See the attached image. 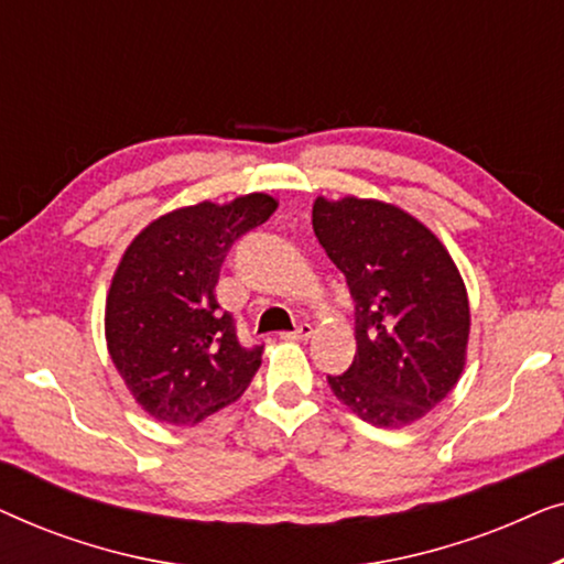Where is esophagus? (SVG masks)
<instances>
[{"label":"esophagus","instance_id":"1","mask_svg":"<svg viewBox=\"0 0 564 564\" xmlns=\"http://www.w3.org/2000/svg\"><path fill=\"white\" fill-rule=\"evenodd\" d=\"M284 338H292V341H307V338L313 336V326L311 323H300L295 330H290V334H282Z\"/></svg>","mask_w":564,"mask_h":564}]
</instances>
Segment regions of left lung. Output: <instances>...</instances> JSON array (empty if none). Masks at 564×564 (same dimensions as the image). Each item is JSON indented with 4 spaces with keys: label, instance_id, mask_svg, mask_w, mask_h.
Returning <instances> with one entry per match:
<instances>
[{
    "label": "left lung",
    "instance_id": "1",
    "mask_svg": "<svg viewBox=\"0 0 564 564\" xmlns=\"http://www.w3.org/2000/svg\"><path fill=\"white\" fill-rule=\"evenodd\" d=\"M313 230L354 297L357 354L328 375L334 395L372 426L398 429L442 403L465 367V282L431 230L377 199L318 197Z\"/></svg>",
    "mask_w": 564,
    "mask_h": 564
}]
</instances>
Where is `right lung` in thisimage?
Returning a JSON list of instances; mask_svg holds the SVG:
<instances>
[{"label":"right lung","instance_id":"add662e5","mask_svg":"<svg viewBox=\"0 0 564 564\" xmlns=\"http://www.w3.org/2000/svg\"><path fill=\"white\" fill-rule=\"evenodd\" d=\"M274 210L276 199L261 192L199 203L161 215L128 246L107 295V349L153 419L203 421L241 398L257 375L264 346L238 341L215 284L230 246Z\"/></svg>","mask_w":564,"mask_h":564}]
</instances>
